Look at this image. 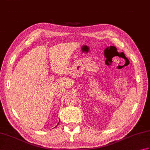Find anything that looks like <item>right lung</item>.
I'll return each instance as SVG.
<instances>
[{
  "instance_id": "right-lung-1",
  "label": "right lung",
  "mask_w": 150,
  "mask_h": 150,
  "mask_svg": "<svg viewBox=\"0 0 150 150\" xmlns=\"http://www.w3.org/2000/svg\"><path fill=\"white\" fill-rule=\"evenodd\" d=\"M59 123H58V124H59ZM58 124H57V125H58Z\"/></svg>"
}]
</instances>
